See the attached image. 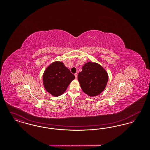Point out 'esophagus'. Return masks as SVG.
I'll use <instances>...</instances> for the list:
<instances>
[{"instance_id": "1", "label": "esophagus", "mask_w": 150, "mask_h": 150, "mask_svg": "<svg viewBox=\"0 0 150 150\" xmlns=\"http://www.w3.org/2000/svg\"><path fill=\"white\" fill-rule=\"evenodd\" d=\"M74 75H75V79H77V78H78V74H77V73H75V74H74Z\"/></svg>"}]
</instances>
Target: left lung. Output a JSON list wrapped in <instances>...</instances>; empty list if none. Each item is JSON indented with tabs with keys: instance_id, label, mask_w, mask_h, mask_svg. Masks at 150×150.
I'll use <instances>...</instances> for the list:
<instances>
[{
	"instance_id": "1",
	"label": "left lung",
	"mask_w": 150,
	"mask_h": 150,
	"mask_svg": "<svg viewBox=\"0 0 150 150\" xmlns=\"http://www.w3.org/2000/svg\"><path fill=\"white\" fill-rule=\"evenodd\" d=\"M79 82L84 93L90 97L99 95L105 89L108 76L107 71L100 64L88 62L79 73Z\"/></svg>"
}]
</instances>
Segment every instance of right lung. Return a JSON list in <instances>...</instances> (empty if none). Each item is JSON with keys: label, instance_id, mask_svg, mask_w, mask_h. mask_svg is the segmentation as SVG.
Here are the masks:
<instances>
[{"label": "right lung", "instance_id": "add662e5", "mask_svg": "<svg viewBox=\"0 0 150 150\" xmlns=\"http://www.w3.org/2000/svg\"><path fill=\"white\" fill-rule=\"evenodd\" d=\"M75 76L64 64L60 61L53 62L44 72L43 82L45 89L54 97L62 95Z\"/></svg>", "mask_w": 150, "mask_h": 150}]
</instances>
